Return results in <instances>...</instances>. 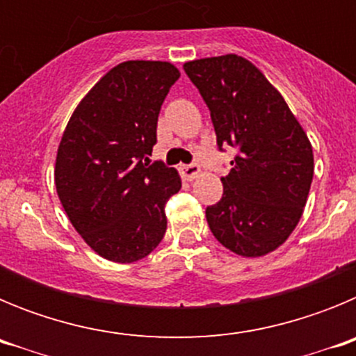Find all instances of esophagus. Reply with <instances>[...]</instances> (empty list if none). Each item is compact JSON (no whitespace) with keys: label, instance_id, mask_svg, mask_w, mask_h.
I'll use <instances>...</instances> for the list:
<instances>
[{"label":"esophagus","instance_id":"esophagus-1","mask_svg":"<svg viewBox=\"0 0 356 356\" xmlns=\"http://www.w3.org/2000/svg\"><path fill=\"white\" fill-rule=\"evenodd\" d=\"M181 172H184L185 180H194L200 176L201 169L197 163H187V165H181Z\"/></svg>","mask_w":356,"mask_h":356}]
</instances>
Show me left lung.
<instances>
[{"instance_id":"8db88e82","label":"left lung","mask_w":356,"mask_h":356,"mask_svg":"<svg viewBox=\"0 0 356 356\" xmlns=\"http://www.w3.org/2000/svg\"><path fill=\"white\" fill-rule=\"evenodd\" d=\"M184 69L209 106L219 149H237L221 178L222 197L207 207L213 237L241 257L271 253L301 219L312 144L282 94L246 58L212 56Z\"/></svg>"}]
</instances>
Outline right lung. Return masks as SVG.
<instances>
[{"label": "right lung", "mask_w": 356, "mask_h": 356, "mask_svg": "<svg viewBox=\"0 0 356 356\" xmlns=\"http://www.w3.org/2000/svg\"><path fill=\"white\" fill-rule=\"evenodd\" d=\"M178 78L169 62H122L81 99L62 135L56 193L74 229L103 259L137 262L165 234L163 209L181 180L147 156L160 106Z\"/></svg>", "instance_id": "1"}]
</instances>
